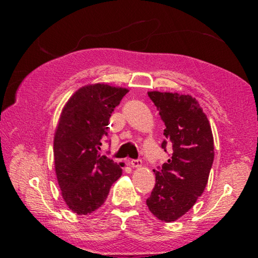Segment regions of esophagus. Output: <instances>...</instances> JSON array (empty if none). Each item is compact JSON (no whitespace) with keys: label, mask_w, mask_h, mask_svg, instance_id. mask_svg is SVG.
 Returning a JSON list of instances; mask_svg holds the SVG:
<instances>
[{"label":"esophagus","mask_w":258,"mask_h":258,"mask_svg":"<svg viewBox=\"0 0 258 258\" xmlns=\"http://www.w3.org/2000/svg\"><path fill=\"white\" fill-rule=\"evenodd\" d=\"M130 165L132 166L133 168H139V167H141L142 160L141 159H133V160L130 161Z\"/></svg>","instance_id":"esophagus-1"}]
</instances>
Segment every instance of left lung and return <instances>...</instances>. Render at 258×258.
Here are the masks:
<instances>
[{
	"instance_id": "obj_1",
	"label": "left lung",
	"mask_w": 258,
	"mask_h": 258,
	"mask_svg": "<svg viewBox=\"0 0 258 258\" xmlns=\"http://www.w3.org/2000/svg\"><path fill=\"white\" fill-rule=\"evenodd\" d=\"M149 98L165 123L161 148H173L171 159L154 173L156 184L147 199L158 220L171 223L184 215L207 185L214 160V138L207 116L189 94L150 91Z\"/></svg>"
}]
</instances>
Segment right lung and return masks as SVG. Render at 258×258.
I'll return each instance as SVG.
<instances>
[{
	"instance_id": "obj_1",
	"label": "right lung",
	"mask_w": 258,
	"mask_h": 258,
	"mask_svg": "<svg viewBox=\"0 0 258 258\" xmlns=\"http://www.w3.org/2000/svg\"><path fill=\"white\" fill-rule=\"evenodd\" d=\"M128 92L125 87L90 84L77 90L61 111L53 141L54 169L61 196L77 215H87L104 203L123 169L99 154L109 118Z\"/></svg>"
}]
</instances>
